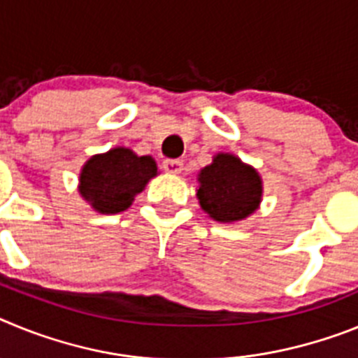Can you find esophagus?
<instances>
[{"label":"esophagus","instance_id":"esophagus-1","mask_svg":"<svg viewBox=\"0 0 358 358\" xmlns=\"http://www.w3.org/2000/svg\"><path fill=\"white\" fill-rule=\"evenodd\" d=\"M163 170L169 173H181L182 172V161L181 159H164Z\"/></svg>","mask_w":358,"mask_h":358}]
</instances>
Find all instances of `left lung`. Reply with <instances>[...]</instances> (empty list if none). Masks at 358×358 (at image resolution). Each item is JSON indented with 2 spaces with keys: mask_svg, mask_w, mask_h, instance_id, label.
<instances>
[{
  "mask_svg": "<svg viewBox=\"0 0 358 358\" xmlns=\"http://www.w3.org/2000/svg\"><path fill=\"white\" fill-rule=\"evenodd\" d=\"M199 182L197 197L202 210L218 222L242 220L260 204V176L229 154H218L213 163L201 170Z\"/></svg>",
  "mask_w": 358,
  "mask_h": 358,
  "instance_id": "left-lung-1",
  "label": "left lung"
}]
</instances>
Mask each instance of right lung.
I'll list each match as a JSON object with an SVG mask.
<instances>
[{
  "mask_svg": "<svg viewBox=\"0 0 358 358\" xmlns=\"http://www.w3.org/2000/svg\"><path fill=\"white\" fill-rule=\"evenodd\" d=\"M157 173L150 156H136L129 148H113L91 157L80 173V194L100 213L127 210L148 179Z\"/></svg>",
  "mask_w": 358,
  "mask_h": 358,
  "instance_id": "1",
  "label": "right lung"
}]
</instances>
